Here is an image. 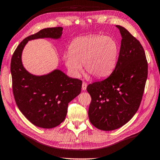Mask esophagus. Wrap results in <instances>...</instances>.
I'll list each match as a JSON object with an SVG mask.
<instances>
[{"label": "esophagus", "mask_w": 160, "mask_h": 160, "mask_svg": "<svg viewBox=\"0 0 160 160\" xmlns=\"http://www.w3.org/2000/svg\"><path fill=\"white\" fill-rule=\"evenodd\" d=\"M87 84L86 82H83L82 83V90L83 91H85L86 89H87Z\"/></svg>", "instance_id": "34e87169"}]
</instances>
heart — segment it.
Segmentation results:
<instances>
[{"label": "heart", "instance_id": "obj_1", "mask_svg": "<svg viewBox=\"0 0 160 160\" xmlns=\"http://www.w3.org/2000/svg\"><path fill=\"white\" fill-rule=\"evenodd\" d=\"M118 45L115 39L102 35H89L77 38L69 47V53L63 58L67 68L78 77L85 70L97 78L111 74L118 58Z\"/></svg>", "mask_w": 160, "mask_h": 160}]
</instances>
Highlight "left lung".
<instances>
[{"mask_svg":"<svg viewBox=\"0 0 160 160\" xmlns=\"http://www.w3.org/2000/svg\"><path fill=\"white\" fill-rule=\"evenodd\" d=\"M122 40L115 68L109 77L87 86L91 95L89 118L97 128L112 131L128 122L137 112L148 75L142 45L126 29L116 25Z\"/></svg>","mask_w":160,"mask_h":160,"instance_id":"left-lung-1","label":"left lung"}]
</instances>
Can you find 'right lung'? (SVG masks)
<instances>
[{
    "label": "right lung",
    "mask_w": 160,
    "mask_h": 160,
    "mask_svg": "<svg viewBox=\"0 0 160 160\" xmlns=\"http://www.w3.org/2000/svg\"><path fill=\"white\" fill-rule=\"evenodd\" d=\"M61 27L46 28L20 42L11 62L13 93L22 114L34 126L52 128L66 118L68 105L80 94L82 82L72 78L58 69L46 75L35 76L23 66L22 54L28 41L40 38H61Z\"/></svg>",
    "instance_id": "1"
}]
</instances>
